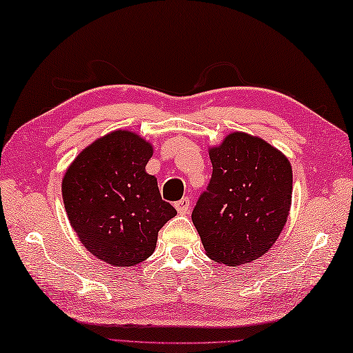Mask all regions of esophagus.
<instances>
[{"mask_svg":"<svg viewBox=\"0 0 353 353\" xmlns=\"http://www.w3.org/2000/svg\"><path fill=\"white\" fill-rule=\"evenodd\" d=\"M175 208H176L178 214H188L190 211V200L188 199V196H184V199L175 203Z\"/></svg>","mask_w":353,"mask_h":353,"instance_id":"34e87169","label":"esophagus"}]
</instances>
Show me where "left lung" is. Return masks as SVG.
Returning a JSON list of instances; mask_svg holds the SVG:
<instances>
[{
  "instance_id": "left-lung-1",
  "label": "left lung",
  "mask_w": 353,
  "mask_h": 353,
  "mask_svg": "<svg viewBox=\"0 0 353 353\" xmlns=\"http://www.w3.org/2000/svg\"><path fill=\"white\" fill-rule=\"evenodd\" d=\"M212 178L192 221L206 256L239 267L263 256L287 223L293 170L288 158L259 136L234 132L209 147Z\"/></svg>"
}]
</instances>
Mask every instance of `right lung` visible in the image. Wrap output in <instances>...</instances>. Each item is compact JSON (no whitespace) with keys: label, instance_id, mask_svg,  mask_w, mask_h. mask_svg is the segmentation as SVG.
<instances>
[{"label":"right lung","instance_id":"add662e5","mask_svg":"<svg viewBox=\"0 0 353 353\" xmlns=\"http://www.w3.org/2000/svg\"><path fill=\"white\" fill-rule=\"evenodd\" d=\"M152 154L142 136L114 130L85 147L61 180L72 230L92 256L114 267L150 257L158 231L176 215L145 172Z\"/></svg>","mask_w":353,"mask_h":353}]
</instances>
